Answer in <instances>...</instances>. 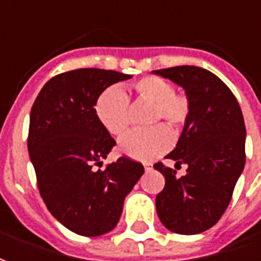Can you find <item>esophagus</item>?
Masks as SVG:
<instances>
[{
	"label": "esophagus",
	"instance_id": "34e87169",
	"mask_svg": "<svg viewBox=\"0 0 261 261\" xmlns=\"http://www.w3.org/2000/svg\"><path fill=\"white\" fill-rule=\"evenodd\" d=\"M143 168H145V170L148 172V170H150V169H152V165H150V163H145V165H143Z\"/></svg>",
	"mask_w": 261,
	"mask_h": 261
}]
</instances>
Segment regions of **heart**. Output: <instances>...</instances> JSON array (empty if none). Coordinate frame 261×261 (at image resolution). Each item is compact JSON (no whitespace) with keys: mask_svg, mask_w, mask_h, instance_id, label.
Wrapping results in <instances>:
<instances>
[{"mask_svg":"<svg viewBox=\"0 0 261 261\" xmlns=\"http://www.w3.org/2000/svg\"><path fill=\"white\" fill-rule=\"evenodd\" d=\"M136 96L153 105L152 123L165 119L172 127H180L188 120L190 103L185 95L175 93L168 81L146 76L134 85ZM95 113L100 125L113 136H120L129 127V99L119 86H109L95 102ZM173 143V135L165 125L149 130H132L119 141V152L135 161L148 162L166 152Z\"/></svg>","mask_w":261,"mask_h":261,"instance_id":"obj_1","label":"heart"}]
</instances>
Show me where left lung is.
Returning <instances> with one entry per match:
<instances>
[{
  "label": "left lung",
  "mask_w": 261,
  "mask_h": 261,
  "mask_svg": "<svg viewBox=\"0 0 261 261\" xmlns=\"http://www.w3.org/2000/svg\"><path fill=\"white\" fill-rule=\"evenodd\" d=\"M185 89L190 113L176 148L166 156L186 175L154 163L165 176L156 196L163 226L177 234H197L219 222L246 163V126L236 96L220 78L199 66L152 71Z\"/></svg>",
  "instance_id": "1"
}]
</instances>
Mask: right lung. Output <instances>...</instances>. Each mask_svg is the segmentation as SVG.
Instances as JSON below:
<instances>
[{
	"label": "right lung",
	"instance_id": "add662e5",
	"mask_svg": "<svg viewBox=\"0 0 261 261\" xmlns=\"http://www.w3.org/2000/svg\"><path fill=\"white\" fill-rule=\"evenodd\" d=\"M129 78L98 68L59 73L32 105L28 152L39 193L52 216L81 236L115 229L125 197L143 175L141 163L125 156L99 169L116 142L96 118L95 102Z\"/></svg>",
	"mask_w": 261,
	"mask_h": 261
}]
</instances>
